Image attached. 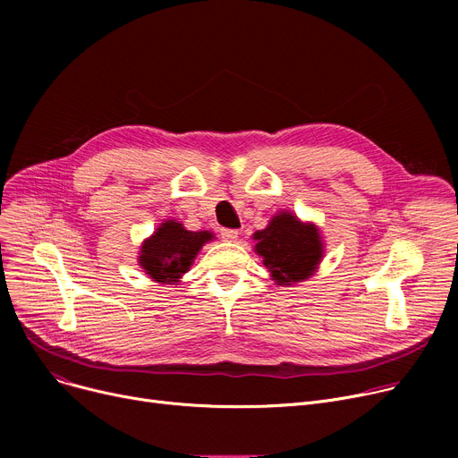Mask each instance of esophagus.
Here are the masks:
<instances>
[{"label":"esophagus","instance_id":"1","mask_svg":"<svg viewBox=\"0 0 458 458\" xmlns=\"http://www.w3.org/2000/svg\"><path fill=\"white\" fill-rule=\"evenodd\" d=\"M221 237L225 239V242H235V239L239 237V232L232 230V228H223L221 230Z\"/></svg>","mask_w":458,"mask_h":458}]
</instances>
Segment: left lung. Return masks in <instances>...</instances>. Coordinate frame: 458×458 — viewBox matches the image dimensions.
Here are the masks:
<instances>
[{
	"mask_svg": "<svg viewBox=\"0 0 458 458\" xmlns=\"http://www.w3.org/2000/svg\"><path fill=\"white\" fill-rule=\"evenodd\" d=\"M256 254L278 285L302 282L316 273L323 258V242L316 225L302 223L290 211L276 213L267 228L258 230Z\"/></svg>",
	"mask_w": 458,
	"mask_h": 458,
	"instance_id": "left-lung-1",
	"label": "left lung"
}]
</instances>
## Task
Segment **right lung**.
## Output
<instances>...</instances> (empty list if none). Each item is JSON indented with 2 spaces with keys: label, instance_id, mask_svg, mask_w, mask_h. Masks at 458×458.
I'll return each mask as SVG.
<instances>
[{
  "label": "right lung",
  "instance_id": "right-lung-1",
  "mask_svg": "<svg viewBox=\"0 0 458 458\" xmlns=\"http://www.w3.org/2000/svg\"><path fill=\"white\" fill-rule=\"evenodd\" d=\"M211 239L213 233L208 230L191 232L176 221H165L154 235L144 239L139 266L159 284H176Z\"/></svg>",
  "mask_w": 458,
  "mask_h": 458
}]
</instances>
